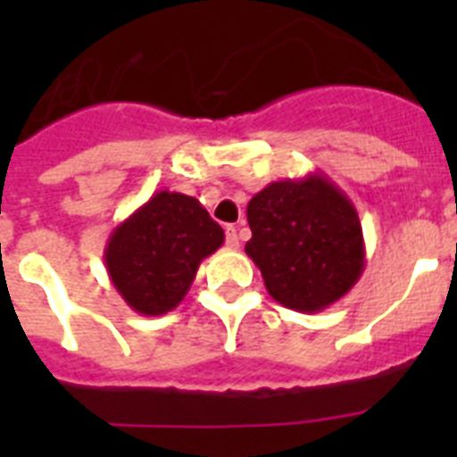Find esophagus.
<instances>
[{
    "label": "esophagus",
    "mask_w": 457,
    "mask_h": 457,
    "mask_svg": "<svg viewBox=\"0 0 457 457\" xmlns=\"http://www.w3.org/2000/svg\"><path fill=\"white\" fill-rule=\"evenodd\" d=\"M226 245L231 249H237L240 247V237H237V228L236 226H226Z\"/></svg>",
    "instance_id": "34e87169"
}]
</instances>
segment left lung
Segmentation results:
<instances>
[{
  "instance_id": "obj_1",
  "label": "left lung",
  "mask_w": 457,
  "mask_h": 457,
  "mask_svg": "<svg viewBox=\"0 0 457 457\" xmlns=\"http://www.w3.org/2000/svg\"><path fill=\"white\" fill-rule=\"evenodd\" d=\"M252 240L245 252L272 300L302 313L332 306L366 265L361 221L353 201L318 173L277 180L247 204Z\"/></svg>"
}]
</instances>
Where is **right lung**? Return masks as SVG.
Listing matches in <instances>:
<instances>
[{
    "instance_id": "right-lung-1",
    "label": "right lung",
    "mask_w": 457,
    "mask_h": 457,
    "mask_svg": "<svg viewBox=\"0 0 457 457\" xmlns=\"http://www.w3.org/2000/svg\"><path fill=\"white\" fill-rule=\"evenodd\" d=\"M221 245L224 231L199 199L162 189L112 231L104 265L132 311L164 316L185 300L201 261Z\"/></svg>"
}]
</instances>
